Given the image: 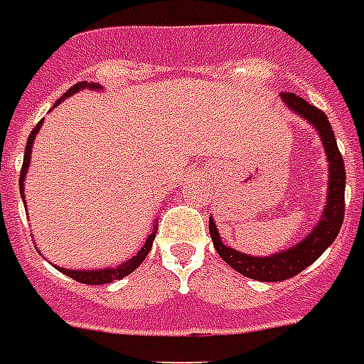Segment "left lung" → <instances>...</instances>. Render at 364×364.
<instances>
[{
	"mask_svg": "<svg viewBox=\"0 0 364 364\" xmlns=\"http://www.w3.org/2000/svg\"><path fill=\"white\" fill-rule=\"evenodd\" d=\"M280 100L284 102L290 112L296 113L304 121H308L311 127L318 131L323 151H326V159L329 162L327 164V170H329L327 198L323 213L308 233V237H304L300 243L292 245L284 251L269 255V257H255L249 252L231 249L229 245L221 241L215 221L210 218V235L219 257L225 260L231 269L241 272L243 277L260 280V282H280V280L296 277L304 269H308L311 262H316L327 247L333 243L335 237L339 235L343 215H345V164H343V156L337 149L335 133L327 115L296 94H280Z\"/></svg>",
	"mask_w": 364,
	"mask_h": 364,
	"instance_id": "1",
	"label": "left lung"
}]
</instances>
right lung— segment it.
Listing matches in <instances>:
<instances>
[{"instance_id": "1", "label": "right lung", "mask_w": 364, "mask_h": 364, "mask_svg": "<svg viewBox=\"0 0 364 364\" xmlns=\"http://www.w3.org/2000/svg\"><path fill=\"white\" fill-rule=\"evenodd\" d=\"M80 90H95V92H102L104 87L100 86V84H94V82H78V84H74V86L66 92V94L54 104V107L64 102L66 97H70L72 94H76ZM43 127V119L38 121L35 129H33V133L29 135L27 139V146H25V156H23V168H21V174H19V192H21V198L23 202H25V178H27V170H29V162H31V153H33V143H35V136L37 133L41 131ZM27 208V205H25ZM154 237H156V228H153V233L146 237L145 245L136 251V255H133L131 259H127L125 262H121L117 267H107V269H94V270H78V269H63V267H56V269L60 270L63 274L66 277L74 278V280H78L82 284H109L113 280H121V278H125L127 274H131L133 270L145 260V257L149 255L151 251V247H153V241Z\"/></svg>"}]
</instances>
